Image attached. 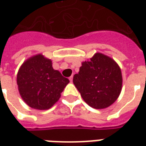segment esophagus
I'll list each match as a JSON object with an SVG mask.
<instances>
[{"label":"esophagus","mask_w":146,"mask_h":146,"mask_svg":"<svg viewBox=\"0 0 146 146\" xmlns=\"http://www.w3.org/2000/svg\"><path fill=\"white\" fill-rule=\"evenodd\" d=\"M73 76H70V78H69V80H70V82H72V81H73Z\"/></svg>","instance_id":"34e87169"}]
</instances>
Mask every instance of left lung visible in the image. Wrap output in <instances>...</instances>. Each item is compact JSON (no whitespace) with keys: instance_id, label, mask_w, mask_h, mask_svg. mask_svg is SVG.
Masks as SVG:
<instances>
[{"instance_id":"obj_1","label":"left lung","mask_w":146,"mask_h":146,"mask_svg":"<svg viewBox=\"0 0 146 146\" xmlns=\"http://www.w3.org/2000/svg\"><path fill=\"white\" fill-rule=\"evenodd\" d=\"M73 81L86 103L98 110L113 104L122 89L120 68L113 58L102 53L82 62Z\"/></svg>"}]
</instances>
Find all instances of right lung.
Masks as SVG:
<instances>
[{"instance_id": "add662e5", "label": "right lung", "mask_w": 146, "mask_h": 146, "mask_svg": "<svg viewBox=\"0 0 146 146\" xmlns=\"http://www.w3.org/2000/svg\"><path fill=\"white\" fill-rule=\"evenodd\" d=\"M69 82V79L53 69L51 59L40 54L25 61L17 74L21 97L35 110L50 109L59 99Z\"/></svg>"}]
</instances>
